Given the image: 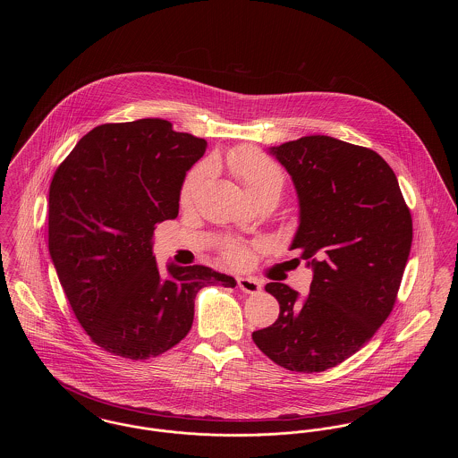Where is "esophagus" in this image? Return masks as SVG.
<instances>
[{
  "label": "esophagus",
  "instance_id": "esophagus-1",
  "mask_svg": "<svg viewBox=\"0 0 458 458\" xmlns=\"http://www.w3.org/2000/svg\"><path fill=\"white\" fill-rule=\"evenodd\" d=\"M237 284L242 292L245 293H259L261 292V284L256 280V278H250V276H239L237 278Z\"/></svg>",
  "mask_w": 458,
  "mask_h": 458
}]
</instances>
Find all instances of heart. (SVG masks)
Wrapping results in <instances>:
<instances>
[{"instance_id":"obj_1","label":"heart","mask_w":458,"mask_h":458,"mask_svg":"<svg viewBox=\"0 0 458 458\" xmlns=\"http://www.w3.org/2000/svg\"><path fill=\"white\" fill-rule=\"evenodd\" d=\"M226 166L239 178L247 194L254 200L267 194H280L284 189V174L278 168V165L271 157H267L266 154L254 148H242L228 154ZM209 174H211L209 165H200L196 170L187 174L180 192L182 204L187 206L196 199L199 191L209 178ZM225 256L228 261L239 264L245 258V250L240 247H228L225 250Z\"/></svg>"}]
</instances>
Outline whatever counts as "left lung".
I'll return each mask as SVG.
<instances>
[{
    "instance_id": "left-lung-1",
    "label": "left lung",
    "mask_w": 458,
    "mask_h": 458,
    "mask_svg": "<svg viewBox=\"0 0 458 458\" xmlns=\"http://www.w3.org/2000/svg\"><path fill=\"white\" fill-rule=\"evenodd\" d=\"M267 153L292 176L299 226L290 250L301 252L312 282L305 297L266 284L280 316L252 340L284 369L321 372L349 359L390 316L412 218L390 165L368 148L307 135Z\"/></svg>"
}]
</instances>
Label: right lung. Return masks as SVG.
Listing matches in <instances>:
<instances>
[{"label": "right lung", "instance_id": "right-lung-1", "mask_svg": "<svg viewBox=\"0 0 458 458\" xmlns=\"http://www.w3.org/2000/svg\"><path fill=\"white\" fill-rule=\"evenodd\" d=\"M208 142L161 118L86 133L49 187V254L79 323L109 353L144 360L174 347L194 321L197 292L235 286L208 266L153 254L154 226L178 216L187 172Z\"/></svg>", "mask_w": 458, "mask_h": 458}]
</instances>
